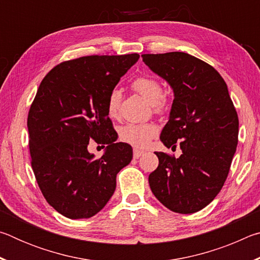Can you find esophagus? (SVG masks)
Segmentation results:
<instances>
[{
    "mask_svg": "<svg viewBox=\"0 0 260 260\" xmlns=\"http://www.w3.org/2000/svg\"><path fill=\"white\" fill-rule=\"evenodd\" d=\"M143 151L140 150V149H134V158H139L141 155H142Z\"/></svg>",
    "mask_w": 260,
    "mask_h": 260,
    "instance_id": "1",
    "label": "esophagus"
}]
</instances>
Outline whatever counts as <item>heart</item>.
Returning a JSON list of instances; mask_svg holds the SVG:
<instances>
[{
    "label": "heart",
    "mask_w": 260,
    "mask_h": 260,
    "mask_svg": "<svg viewBox=\"0 0 260 260\" xmlns=\"http://www.w3.org/2000/svg\"><path fill=\"white\" fill-rule=\"evenodd\" d=\"M132 89L142 95L152 104L157 113H162L167 108V98L162 94L161 83L151 76L136 77L131 83ZM121 103V91L114 88L108 96L107 111L111 118H117L119 114ZM158 133V126L155 122H129L122 126L119 131L120 139L126 143L138 148H144Z\"/></svg>",
    "instance_id": "heart-1"
}]
</instances>
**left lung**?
I'll use <instances>...</instances> for the list:
<instances>
[{
    "label": "left lung",
    "mask_w": 260,
    "mask_h": 260,
    "mask_svg": "<svg viewBox=\"0 0 260 260\" xmlns=\"http://www.w3.org/2000/svg\"><path fill=\"white\" fill-rule=\"evenodd\" d=\"M142 59L174 91L160 140L182 150L179 158L155 152L159 164L149 175L151 191L173 212H197L214 200L230 173L239 141L237 112L225 80L205 61L180 51L144 54Z\"/></svg>",
    "instance_id": "1"
}]
</instances>
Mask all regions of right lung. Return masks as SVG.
Listing matches in <instances>:
<instances>
[{"instance_id": "right-lung-1", "label": "right lung", "mask_w": 260, "mask_h": 260, "mask_svg": "<svg viewBox=\"0 0 260 260\" xmlns=\"http://www.w3.org/2000/svg\"><path fill=\"white\" fill-rule=\"evenodd\" d=\"M139 54L91 55L63 61L43 78L29 108L30 164L46 201L70 219L90 218L113 195L133 150L118 142L107 100ZM108 145L95 158L89 141Z\"/></svg>"}]
</instances>
